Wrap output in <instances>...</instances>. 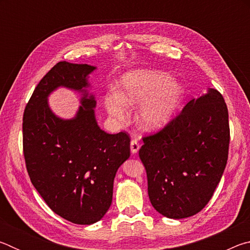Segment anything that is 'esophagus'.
Segmentation results:
<instances>
[{
    "instance_id": "1",
    "label": "esophagus",
    "mask_w": 250,
    "mask_h": 250,
    "mask_svg": "<svg viewBox=\"0 0 250 250\" xmlns=\"http://www.w3.org/2000/svg\"><path fill=\"white\" fill-rule=\"evenodd\" d=\"M130 149H131V153L132 154H137L139 149H140V145H139V142L137 139H132L131 140V145H130Z\"/></svg>"
}]
</instances>
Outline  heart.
I'll use <instances>...</instances> for the list:
<instances>
[{"instance_id": "b5f03b06", "label": "heart", "mask_w": 250, "mask_h": 250, "mask_svg": "<svg viewBox=\"0 0 250 250\" xmlns=\"http://www.w3.org/2000/svg\"><path fill=\"white\" fill-rule=\"evenodd\" d=\"M116 93L104 97V108L113 119L125 122L128 108H137V122L145 131H160L174 119L183 103V84L167 71L135 68L120 76Z\"/></svg>"}]
</instances>
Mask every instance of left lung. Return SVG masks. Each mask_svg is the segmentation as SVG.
I'll return each instance as SVG.
<instances>
[{
    "label": "left lung",
    "instance_id": "obj_1",
    "mask_svg": "<svg viewBox=\"0 0 250 250\" xmlns=\"http://www.w3.org/2000/svg\"><path fill=\"white\" fill-rule=\"evenodd\" d=\"M143 142L139 156L152 206L173 219L197 214L213 196L227 163L229 125L223 96L208 88Z\"/></svg>",
    "mask_w": 250,
    "mask_h": 250
}]
</instances>
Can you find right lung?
Instances as JSON below:
<instances>
[{
  "mask_svg": "<svg viewBox=\"0 0 250 250\" xmlns=\"http://www.w3.org/2000/svg\"><path fill=\"white\" fill-rule=\"evenodd\" d=\"M87 64L59 62L34 90L23 117V149L32 184L50 209L78 225L99 222L112 202L116 173L130 156V138L109 134L96 119ZM58 87L78 92L76 115L55 114L48 97Z\"/></svg>",
  "mask_w": 250,
  "mask_h": 250,
  "instance_id": "1",
  "label": "right lung"
}]
</instances>
